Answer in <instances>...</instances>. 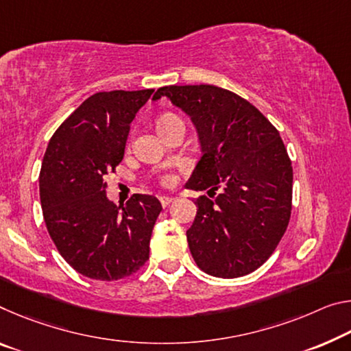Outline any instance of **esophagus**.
Here are the masks:
<instances>
[{
    "label": "esophagus",
    "instance_id": "esophagus-1",
    "mask_svg": "<svg viewBox=\"0 0 351 351\" xmlns=\"http://www.w3.org/2000/svg\"><path fill=\"white\" fill-rule=\"evenodd\" d=\"M159 202H160V204H162V208H167V206L173 202V197H160Z\"/></svg>",
    "mask_w": 351,
    "mask_h": 351
}]
</instances>
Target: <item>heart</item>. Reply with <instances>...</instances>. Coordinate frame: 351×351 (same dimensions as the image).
<instances>
[{
    "mask_svg": "<svg viewBox=\"0 0 351 351\" xmlns=\"http://www.w3.org/2000/svg\"><path fill=\"white\" fill-rule=\"evenodd\" d=\"M171 117H173V115H164L162 117V119H160L159 121H162V120H167V119H171ZM165 184H170V182H171V178H165Z\"/></svg>",
    "mask_w": 351,
    "mask_h": 351,
    "instance_id": "1",
    "label": "heart"
}]
</instances>
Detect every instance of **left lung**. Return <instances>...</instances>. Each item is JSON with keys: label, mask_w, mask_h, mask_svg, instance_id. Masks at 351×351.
Instances as JSON below:
<instances>
[{"label": "left lung", "mask_w": 351, "mask_h": 351, "mask_svg": "<svg viewBox=\"0 0 351 351\" xmlns=\"http://www.w3.org/2000/svg\"><path fill=\"white\" fill-rule=\"evenodd\" d=\"M167 97L195 126L202 158L186 187L199 197L187 242L197 265L217 278L259 269L275 252L291 219L292 165L280 132L247 99L226 88L167 86ZM210 197V195H209Z\"/></svg>", "instance_id": "1"}]
</instances>
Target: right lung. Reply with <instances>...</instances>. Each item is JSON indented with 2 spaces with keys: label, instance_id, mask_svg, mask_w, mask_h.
<instances>
[{
  "label": "right lung",
  "instance_id": "obj_1",
  "mask_svg": "<svg viewBox=\"0 0 351 351\" xmlns=\"http://www.w3.org/2000/svg\"><path fill=\"white\" fill-rule=\"evenodd\" d=\"M153 92L88 97L58 128L43 156L38 187L47 230L66 263L92 280L130 276L148 259L162 206L143 193L117 206L106 195L104 176L123 159L131 121Z\"/></svg>",
  "mask_w": 351,
  "mask_h": 351
}]
</instances>
